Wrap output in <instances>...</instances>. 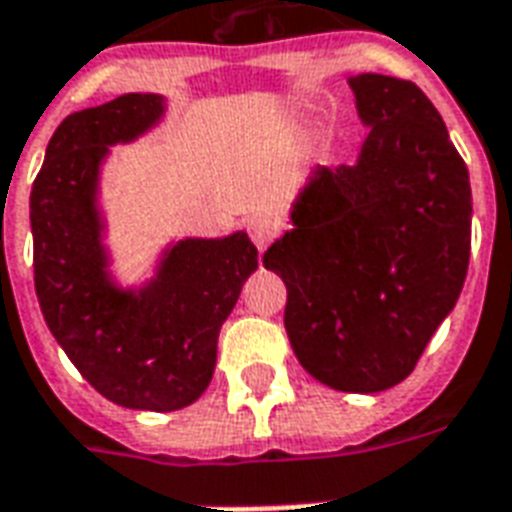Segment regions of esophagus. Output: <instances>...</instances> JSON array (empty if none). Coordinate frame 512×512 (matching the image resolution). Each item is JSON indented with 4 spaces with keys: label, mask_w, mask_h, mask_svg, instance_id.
<instances>
[{
    "label": "esophagus",
    "mask_w": 512,
    "mask_h": 512,
    "mask_svg": "<svg viewBox=\"0 0 512 512\" xmlns=\"http://www.w3.org/2000/svg\"><path fill=\"white\" fill-rule=\"evenodd\" d=\"M249 236H252L257 249H266V246L279 236V222H276L274 217L249 219Z\"/></svg>",
    "instance_id": "obj_1"
}]
</instances>
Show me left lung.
<instances>
[{
    "mask_svg": "<svg viewBox=\"0 0 512 512\" xmlns=\"http://www.w3.org/2000/svg\"><path fill=\"white\" fill-rule=\"evenodd\" d=\"M372 127L358 165L317 168L263 266L287 287L285 328L314 380L377 393L410 377L456 306L472 189L434 102L412 81L350 78Z\"/></svg>",
    "mask_w": 512,
    "mask_h": 512,
    "instance_id": "1",
    "label": "left lung"
}]
</instances>
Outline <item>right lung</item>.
I'll use <instances>...</instances> for the list:
<instances>
[{
    "label": "right lung",
    "instance_id": "1",
    "mask_svg": "<svg viewBox=\"0 0 512 512\" xmlns=\"http://www.w3.org/2000/svg\"><path fill=\"white\" fill-rule=\"evenodd\" d=\"M160 116L157 94H121L70 113L48 140L29 219L34 293L75 369L119 407L173 412L208 388L219 328L257 268V249L246 233L187 238L138 295L108 282L94 208L97 168L108 146L132 140Z\"/></svg>",
    "mask_w": 512,
    "mask_h": 512
}]
</instances>
